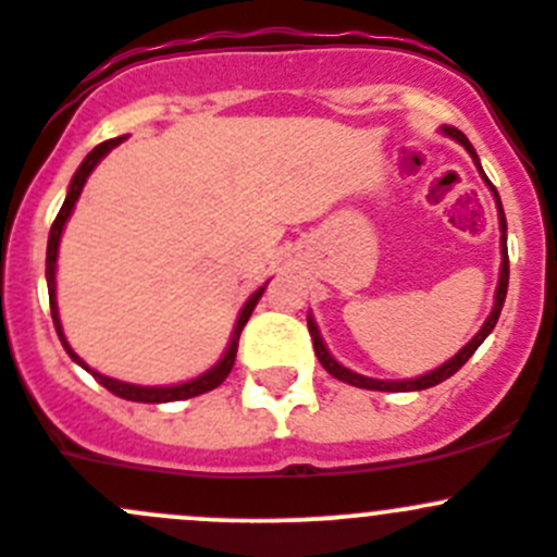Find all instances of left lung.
<instances>
[{
	"mask_svg": "<svg viewBox=\"0 0 557 557\" xmlns=\"http://www.w3.org/2000/svg\"><path fill=\"white\" fill-rule=\"evenodd\" d=\"M442 132L447 137H453V140H458L460 146L466 148L468 153H471L473 164H476V170L482 173L484 184L490 186V191H493L495 197V208H498V227H500V278H498V289H495V302H493V311H490V317L484 319L482 330H479L476 335H473L471 341L463 346V349L458 351V355L453 357V360H447L444 366H438L436 371L425 373V376H417V379H400V382H384V379H371V376H362V373H355L349 371V368L341 366L338 360H335L333 355L327 351V346H324L322 335H319V327L317 322H313V317L308 313V333H311V341H313V351H317L319 362H322L324 371L330 373V376H335L338 382H346L351 384V387H362V389H379V393H414V389H428V387H436V384H442L444 379H449L453 373H458L460 368L466 366L468 357L473 355V351L482 346V341L487 338L490 333H493L495 322H498L500 317V308H504V300H506V286H509V251H506V216H504V206H500V197L498 191H495V186L490 184L487 175H484L482 164H479V157L476 151H473V146L468 143V137L463 135V132L458 129V126H442Z\"/></svg>",
	"mask_w": 557,
	"mask_h": 557,
	"instance_id": "8db88e82",
	"label": "left lung"
}]
</instances>
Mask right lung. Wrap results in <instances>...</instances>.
I'll use <instances>...</instances> for the list:
<instances>
[{
    "label": "right lung",
    "mask_w": 557,
    "mask_h": 557,
    "mask_svg": "<svg viewBox=\"0 0 557 557\" xmlns=\"http://www.w3.org/2000/svg\"><path fill=\"white\" fill-rule=\"evenodd\" d=\"M124 140V137H113V140H104L99 143L94 151H89V157L81 162V168L75 170L73 181H70V189H67V197H64V206L62 211L57 213V219H53L51 224V235H48V251H46V278H48V297H51V317H53V327H57L59 333V341H62V346L67 349V355L73 357L75 362H78L81 368H86V371L91 373L94 379H97L99 384H102L104 389H110L113 395H119V398L124 400H135V404H170V400H186V398H195V395H202L208 393V389H216L219 384L224 382V379L230 376V371H233L235 366V355H238V341H240V330H244V324L249 322L251 311H255V306L260 302L262 292H265V286H260V289L255 292V295L246 300V306L240 308L238 313V322H235V330H233V338H230V346L227 351H224L222 360L216 362L213 368H208L206 373H200L197 379H191V382H184V384H173V387H140V384H129V382H119V379H110V376H102V373L91 371L89 366H86L84 360H81L78 355L73 351V346L67 344V338H64V330H62V319H59V306H57V257H59V240H62V233H64V224H67L70 213H73L75 202H78L81 191H84V184L86 178L91 175V170L97 168L99 159L104 157L108 151H113L119 143Z\"/></svg>",
    "instance_id": "right-lung-1"
}]
</instances>
